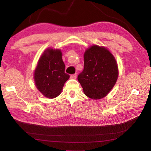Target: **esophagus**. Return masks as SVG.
I'll list each match as a JSON object with an SVG mask.
<instances>
[{
	"label": "esophagus",
	"mask_w": 151,
	"mask_h": 151,
	"mask_svg": "<svg viewBox=\"0 0 151 151\" xmlns=\"http://www.w3.org/2000/svg\"><path fill=\"white\" fill-rule=\"evenodd\" d=\"M76 76H77V75H76V73L73 74V75H70V77L72 78H76Z\"/></svg>",
	"instance_id": "1"
}]
</instances>
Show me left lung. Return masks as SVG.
Here are the masks:
<instances>
[{"label": "left lung", "mask_w": 151, "mask_h": 151, "mask_svg": "<svg viewBox=\"0 0 151 151\" xmlns=\"http://www.w3.org/2000/svg\"><path fill=\"white\" fill-rule=\"evenodd\" d=\"M118 74L113 55L104 47L93 45L85 51L84 69L78 75V81L86 96L100 99L115 85Z\"/></svg>", "instance_id": "obj_1"}]
</instances>
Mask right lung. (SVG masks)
<instances>
[{
	"label": "right lung",
	"instance_id": "add662e5",
	"mask_svg": "<svg viewBox=\"0 0 151 151\" xmlns=\"http://www.w3.org/2000/svg\"><path fill=\"white\" fill-rule=\"evenodd\" d=\"M65 70L61 51L52 48L46 50L40 58L34 73L37 88L48 99L57 97L70 77Z\"/></svg>",
	"mask_w": 151,
	"mask_h": 151
}]
</instances>
